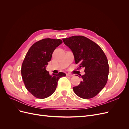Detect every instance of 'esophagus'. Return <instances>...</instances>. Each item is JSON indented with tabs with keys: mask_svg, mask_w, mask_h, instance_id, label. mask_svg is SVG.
<instances>
[{
	"mask_svg": "<svg viewBox=\"0 0 129 129\" xmlns=\"http://www.w3.org/2000/svg\"><path fill=\"white\" fill-rule=\"evenodd\" d=\"M73 76V75H72V74H69V73L66 74V76Z\"/></svg>",
	"mask_w": 129,
	"mask_h": 129,
	"instance_id": "obj_1",
	"label": "esophagus"
}]
</instances>
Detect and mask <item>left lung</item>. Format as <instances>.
<instances>
[{"mask_svg": "<svg viewBox=\"0 0 129 129\" xmlns=\"http://www.w3.org/2000/svg\"><path fill=\"white\" fill-rule=\"evenodd\" d=\"M62 40L71 49L79 68H84V75H80L82 80L73 87L74 92L84 99L92 98L107 82L109 67L106 55L98 45L85 37L75 36Z\"/></svg>", "mask_w": 129, "mask_h": 129, "instance_id": "left-lung-1", "label": "left lung"}]
</instances>
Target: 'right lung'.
Listing matches in <instances>:
<instances>
[{
  "mask_svg": "<svg viewBox=\"0 0 129 129\" xmlns=\"http://www.w3.org/2000/svg\"><path fill=\"white\" fill-rule=\"evenodd\" d=\"M62 43L60 39H44L34 43L26 54L21 76L27 90L37 98L44 99L52 95L58 80L66 76L62 72L50 75L46 69L54 50Z\"/></svg>",
  "mask_w": 129,
  "mask_h": 129,
  "instance_id": "add662e5",
  "label": "right lung"
}]
</instances>
